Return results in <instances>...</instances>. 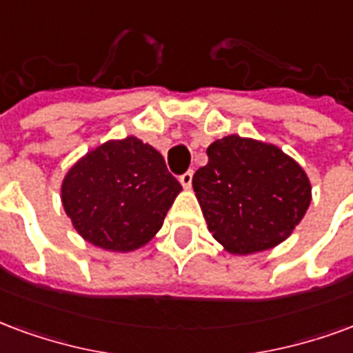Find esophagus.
I'll use <instances>...</instances> for the list:
<instances>
[{"label":"esophagus","instance_id":"obj_1","mask_svg":"<svg viewBox=\"0 0 353 353\" xmlns=\"http://www.w3.org/2000/svg\"><path fill=\"white\" fill-rule=\"evenodd\" d=\"M179 183L183 185V189H190V185H192V172H185L183 176H179Z\"/></svg>","mask_w":353,"mask_h":353}]
</instances>
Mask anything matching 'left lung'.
Returning <instances> with one entry per match:
<instances>
[{
  "label": "left lung",
  "mask_w": 353,
  "mask_h": 353,
  "mask_svg": "<svg viewBox=\"0 0 353 353\" xmlns=\"http://www.w3.org/2000/svg\"><path fill=\"white\" fill-rule=\"evenodd\" d=\"M208 228L230 254H252L283 243L310 205V181L273 143L230 134L208 148L192 176Z\"/></svg>",
  "instance_id": "1"
}]
</instances>
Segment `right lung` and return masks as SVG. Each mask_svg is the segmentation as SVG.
I'll return each mask as SVG.
<instances>
[{
    "mask_svg": "<svg viewBox=\"0 0 353 353\" xmlns=\"http://www.w3.org/2000/svg\"><path fill=\"white\" fill-rule=\"evenodd\" d=\"M181 185L163 155L137 137L108 140L74 163L61 183L63 210L95 247L130 252L163 228Z\"/></svg>",
    "mask_w": 353,
    "mask_h": 353,
    "instance_id": "1",
    "label": "right lung"
}]
</instances>
